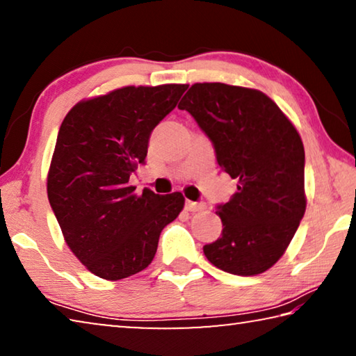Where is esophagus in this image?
Segmentation results:
<instances>
[{
    "mask_svg": "<svg viewBox=\"0 0 356 356\" xmlns=\"http://www.w3.org/2000/svg\"><path fill=\"white\" fill-rule=\"evenodd\" d=\"M204 207H206V204H204V202L185 201V209L188 210V212H197V210H202Z\"/></svg>",
    "mask_w": 356,
    "mask_h": 356,
    "instance_id": "34e87169",
    "label": "esophagus"
}]
</instances>
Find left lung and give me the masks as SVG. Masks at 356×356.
I'll return each mask as SVG.
<instances>
[{
    "label": "left lung",
    "mask_w": 356,
    "mask_h": 356,
    "mask_svg": "<svg viewBox=\"0 0 356 356\" xmlns=\"http://www.w3.org/2000/svg\"><path fill=\"white\" fill-rule=\"evenodd\" d=\"M213 144L220 168L238 180L218 204L221 237L204 254L222 272L264 273L284 254L305 215V149L272 99L256 89L196 83L179 104Z\"/></svg>",
    "instance_id": "left-lung-1"
}]
</instances>
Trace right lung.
Instances as JSON below:
<instances>
[{
  "label": "right lung",
  "instance_id": "add662e5",
  "mask_svg": "<svg viewBox=\"0 0 356 356\" xmlns=\"http://www.w3.org/2000/svg\"><path fill=\"white\" fill-rule=\"evenodd\" d=\"M186 84L127 86L84 100L58 131L47 191L65 243L89 272L129 278L152 262L160 232L184 209L182 193L136 195L131 172L146 163L152 130Z\"/></svg>",
  "mask_w": 356,
  "mask_h": 356
}]
</instances>
